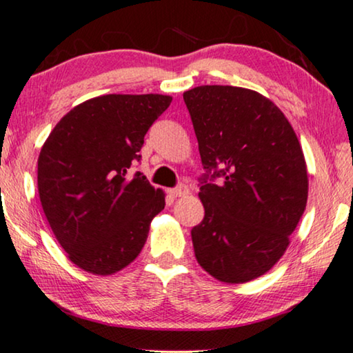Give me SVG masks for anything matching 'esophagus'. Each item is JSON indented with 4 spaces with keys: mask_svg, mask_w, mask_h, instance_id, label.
Returning <instances> with one entry per match:
<instances>
[{
    "mask_svg": "<svg viewBox=\"0 0 353 353\" xmlns=\"http://www.w3.org/2000/svg\"><path fill=\"white\" fill-rule=\"evenodd\" d=\"M189 194V189L185 185H180L175 189H170V196L172 197H185Z\"/></svg>",
    "mask_w": 353,
    "mask_h": 353,
    "instance_id": "obj_1",
    "label": "esophagus"
}]
</instances>
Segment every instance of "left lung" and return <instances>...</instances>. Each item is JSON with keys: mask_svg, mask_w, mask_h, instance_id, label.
Returning a JSON list of instances; mask_svg holds the SVG:
<instances>
[{"mask_svg": "<svg viewBox=\"0 0 353 353\" xmlns=\"http://www.w3.org/2000/svg\"><path fill=\"white\" fill-rule=\"evenodd\" d=\"M183 99L207 172L199 192L205 216L191 231L196 259L219 282H250L283 256L305 210L299 140L279 106L254 90L199 85Z\"/></svg>", "mask_w": 353, "mask_h": 353, "instance_id": "1", "label": "left lung"}]
</instances>
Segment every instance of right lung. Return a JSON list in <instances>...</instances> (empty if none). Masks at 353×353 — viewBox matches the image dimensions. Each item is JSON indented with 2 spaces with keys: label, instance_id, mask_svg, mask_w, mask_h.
Masks as SVG:
<instances>
[{
  "label": "right lung",
  "instance_id": "add662e5",
  "mask_svg": "<svg viewBox=\"0 0 353 353\" xmlns=\"http://www.w3.org/2000/svg\"><path fill=\"white\" fill-rule=\"evenodd\" d=\"M172 103L159 94H110L74 106L38 157L46 218L70 261L95 275L119 272L139 256L165 194L143 173L145 135Z\"/></svg>",
  "mask_w": 353,
  "mask_h": 353
}]
</instances>
